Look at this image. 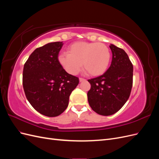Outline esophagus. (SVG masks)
I'll return each instance as SVG.
<instances>
[{"mask_svg": "<svg viewBox=\"0 0 159 159\" xmlns=\"http://www.w3.org/2000/svg\"><path fill=\"white\" fill-rule=\"evenodd\" d=\"M79 80H80V82H82V81H85V79H84V78H80Z\"/></svg>", "mask_w": 159, "mask_h": 159, "instance_id": "34e87169", "label": "esophagus"}]
</instances>
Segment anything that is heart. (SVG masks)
Wrapping results in <instances>:
<instances>
[{"mask_svg": "<svg viewBox=\"0 0 159 159\" xmlns=\"http://www.w3.org/2000/svg\"><path fill=\"white\" fill-rule=\"evenodd\" d=\"M68 53H62L57 60L64 69L71 75H76L81 67L91 76L103 74L108 68L111 54L103 43L75 42L70 44Z\"/></svg>", "mask_w": 159, "mask_h": 159, "instance_id": "1", "label": "heart"}]
</instances>
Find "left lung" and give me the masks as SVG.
I'll use <instances>...</instances> for the list:
<instances>
[{"label": "left lung", "instance_id": "8db88e82", "mask_svg": "<svg viewBox=\"0 0 159 159\" xmlns=\"http://www.w3.org/2000/svg\"><path fill=\"white\" fill-rule=\"evenodd\" d=\"M109 48L113 56L109 69L102 75L88 80L89 104L95 112L104 116L115 113L123 106L133 85V67L127 53L113 44Z\"/></svg>", "mask_w": 159, "mask_h": 159}]
</instances>
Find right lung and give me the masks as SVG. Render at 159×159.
Masks as SVG:
<instances>
[{"label": "right lung", "instance_id": "add662e5", "mask_svg": "<svg viewBox=\"0 0 159 159\" xmlns=\"http://www.w3.org/2000/svg\"><path fill=\"white\" fill-rule=\"evenodd\" d=\"M62 42H50L34 51L24 66L22 84L26 97L38 112L56 117L68 107L79 79L67 73L58 61Z\"/></svg>", "mask_w": 159, "mask_h": 159}]
</instances>
